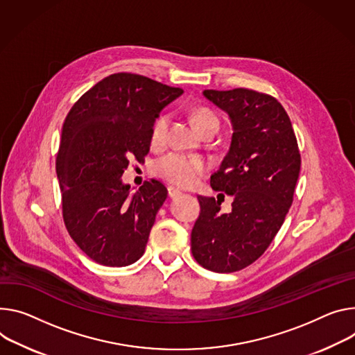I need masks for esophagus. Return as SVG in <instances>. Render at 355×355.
Instances as JSON below:
<instances>
[{"instance_id":"34e87169","label":"esophagus","mask_w":355,"mask_h":355,"mask_svg":"<svg viewBox=\"0 0 355 355\" xmlns=\"http://www.w3.org/2000/svg\"><path fill=\"white\" fill-rule=\"evenodd\" d=\"M180 196H182V192L180 189H177L174 187H168V197L170 198H177Z\"/></svg>"}]
</instances>
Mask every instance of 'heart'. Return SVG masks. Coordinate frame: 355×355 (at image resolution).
<instances>
[{"label": "heart", "instance_id": "heart-1", "mask_svg": "<svg viewBox=\"0 0 355 355\" xmlns=\"http://www.w3.org/2000/svg\"><path fill=\"white\" fill-rule=\"evenodd\" d=\"M192 123L197 127L200 133L208 130L211 127H219L218 116L207 109L198 107L192 112ZM168 125V116L161 114L155 119L151 128V143L158 146L164 141ZM207 163L204 158L198 155H185L181 153H170L161 157L154 164V171L166 181L178 187H192L196 185L202 174L207 173Z\"/></svg>", "mask_w": 355, "mask_h": 355}]
</instances>
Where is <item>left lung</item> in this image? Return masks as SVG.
<instances>
[{
  "mask_svg": "<svg viewBox=\"0 0 355 355\" xmlns=\"http://www.w3.org/2000/svg\"><path fill=\"white\" fill-rule=\"evenodd\" d=\"M202 94L232 123L230 150L211 175V187L232 196L234 202L227 214L222 201L198 197L201 214L191 232V250L205 269L231 273L259 259L279 232L302 161L292 123L272 96L243 87Z\"/></svg>",
  "mask_w": 355,
  "mask_h": 355,
  "instance_id": "obj_1",
  "label": "left lung"
}]
</instances>
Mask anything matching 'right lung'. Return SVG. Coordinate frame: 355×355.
<instances>
[{"mask_svg":"<svg viewBox=\"0 0 355 355\" xmlns=\"http://www.w3.org/2000/svg\"><path fill=\"white\" fill-rule=\"evenodd\" d=\"M181 94L141 75L114 73L68 113L56 157L62 214L71 238L96 263L121 268L143 256L167 188L151 180L132 194L121 175L133 155H147L155 119Z\"/></svg>","mask_w":355,"mask_h":355,"instance_id":"obj_1","label":"right lung"}]
</instances>
